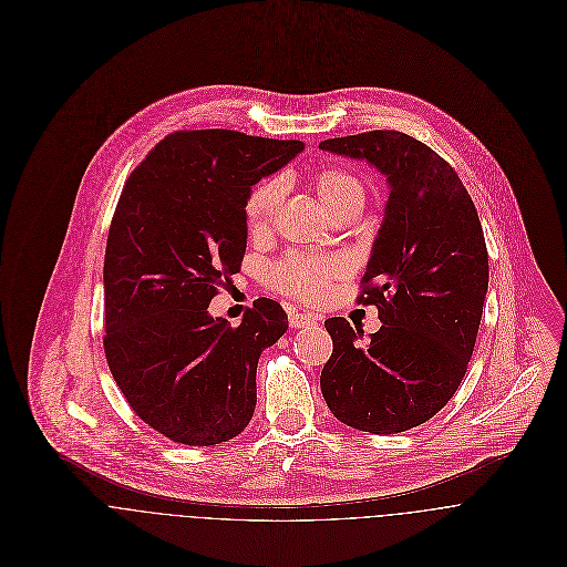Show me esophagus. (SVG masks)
Segmentation results:
<instances>
[{
	"instance_id": "obj_1",
	"label": "esophagus",
	"mask_w": 567,
	"mask_h": 567,
	"mask_svg": "<svg viewBox=\"0 0 567 567\" xmlns=\"http://www.w3.org/2000/svg\"><path fill=\"white\" fill-rule=\"evenodd\" d=\"M315 321H317V319H315L312 315H308V312H301V310H290V312H288V323H290V327H295V329L310 327Z\"/></svg>"
}]
</instances>
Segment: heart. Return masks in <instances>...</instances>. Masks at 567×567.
<instances>
[{
    "label": "heart",
    "mask_w": 567,
    "mask_h": 567,
    "mask_svg": "<svg viewBox=\"0 0 567 567\" xmlns=\"http://www.w3.org/2000/svg\"><path fill=\"white\" fill-rule=\"evenodd\" d=\"M312 185L324 207L338 218L349 212H360L367 200L364 181L344 167L324 165L312 174ZM284 181L266 178L250 187L243 205L244 225L250 236H264L270 231L279 205L284 200ZM347 270L340 257H317L290 252L279 259L268 272V286L286 297L301 301L323 299L329 284L342 277Z\"/></svg>",
    "instance_id": "b5f03b06"
}]
</instances>
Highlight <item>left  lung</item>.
I'll return each instance as SVG.
<instances>
[{
  "mask_svg": "<svg viewBox=\"0 0 567 567\" xmlns=\"http://www.w3.org/2000/svg\"><path fill=\"white\" fill-rule=\"evenodd\" d=\"M319 148L373 163L391 185L355 297L378 308L382 327L360 344L364 329L324 321L333 342L324 402L362 432H404L447 404L467 373L488 286L483 225L454 167L405 133L369 131Z\"/></svg>",
  "mask_w": 567,
  "mask_h": 567,
  "instance_id": "8db88e82",
  "label": "left lung"
}]
</instances>
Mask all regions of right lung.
<instances>
[{"label":"right lung","mask_w":567,"mask_h":567,"mask_svg":"<svg viewBox=\"0 0 567 567\" xmlns=\"http://www.w3.org/2000/svg\"><path fill=\"white\" fill-rule=\"evenodd\" d=\"M303 146L174 131L124 183L104 252V355L135 414L174 443L229 441L252 416L259 353L288 317L257 299L231 327L207 308L243 268L250 185Z\"/></svg>","instance_id":"1"}]
</instances>
